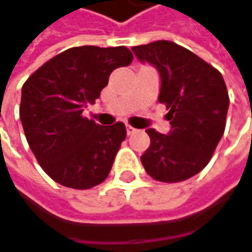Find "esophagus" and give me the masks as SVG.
<instances>
[{"label": "esophagus", "instance_id": "34e87169", "mask_svg": "<svg viewBox=\"0 0 252 252\" xmlns=\"http://www.w3.org/2000/svg\"><path fill=\"white\" fill-rule=\"evenodd\" d=\"M138 129L137 128H134V126H126V134L128 135H132V134H135Z\"/></svg>", "mask_w": 252, "mask_h": 252}]
</instances>
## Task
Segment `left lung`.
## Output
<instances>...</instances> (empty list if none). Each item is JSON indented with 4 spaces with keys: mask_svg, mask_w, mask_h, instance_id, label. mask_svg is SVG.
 <instances>
[{
    "mask_svg": "<svg viewBox=\"0 0 252 252\" xmlns=\"http://www.w3.org/2000/svg\"><path fill=\"white\" fill-rule=\"evenodd\" d=\"M132 51L140 61L158 68V101L167 107L171 124L168 135L147 129L151 144L141 162L157 181H185L205 168L224 134L227 85L217 68L172 41H154Z\"/></svg>",
    "mask_w": 252,
    "mask_h": 252,
    "instance_id": "1",
    "label": "left lung"
}]
</instances>
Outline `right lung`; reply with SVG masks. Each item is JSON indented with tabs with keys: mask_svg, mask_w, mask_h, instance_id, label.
<instances>
[{
	"mask_svg": "<svg viewBox=\"0 0 252 252\" xmlns=\"http://www.w3.org/2000/svg\"><path fill=\"white\" fill-rule=\"evenodd\" d=\"M126 47H72L52 57L24 82L20 117L38 164L58 184L88 189L110 174L124 123L102 126L82 115L111 72L132 61Z\"/></svg>",
	"mask_w": 252,
	"mask_h": 252,
	"instance_id": "right-lung-1",
	"label": "right lung"
}]
</instances>
